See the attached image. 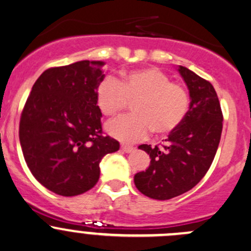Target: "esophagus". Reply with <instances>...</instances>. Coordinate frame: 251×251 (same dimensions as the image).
I'll list each match as a JSON object with an SVG mask.
<instances>
[{
    "label": "esophagus",
    "instance_id": "obj_1",
    "mask_svg": "<svg viewBox=\"0 0 251 251\" xmlns=\"http://www.w3.org/2000/svg\"><path fill=\"white\" fill-rule=\"evenodd\" d=\"M121 150L124 151V152H132V151L136 150V148L132 147V145H128V144H123L121 145Z\"/></svg>",
    "mask_w": 251,
    "mask_h": 251
}]
</instances>
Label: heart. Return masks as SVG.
I'll use <instances>...</instances> for the list:
<instances>
[{"mask_svg": "<svg viewBox=\"0 0 251 251\" xmlns=\"http://www.w3.org/2000/svg\"><path fill=\"white\" fill-rule=\"evenodd\" d=\"M96 103L106 117H115L133 102L134 114L107 124L108 133L121 142H136L149 136L173 133L183 123L191 98L182 84L157 68L128 71L120 81L104 77L95 90Z\"/></svg>", "mask_w": 251, "mask_h": 251, "instance_id": "obj_1", "label": "heart"}]
</instances>
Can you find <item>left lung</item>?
<instances>
[{
    "label": "left lung",
    "instance_id": "8db88e82",
    "mask_svg": "<svg viewBox=\"0 0 251 251\" xmlns=\"http://www.w3.org/2000/svg\"><path fill=\"white\" fill-rule=\"evenodd\" d=\"M191 95L187 117L166 143L138 149L150 155V167L134 175V184L151 199L168 200L192 189L210 169L223 130V113L210 82L180 67Z\"/></svg>",
    "mask_w": 251,
    "mask_h": 251
}]
</instances>
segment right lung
<instances>
[{"label":"right lung","instance_id":"add662e5","mask_svg":"<svg viewBox=\"0 0 251 251\" xmlns=\"http://www.w3.org/2000/svg\"><path fill=\"white\" fill-rule=\"evenodd\" d=\"M101 60L50 68L33 84L19 126L29 170L44 187L63 197L89 191L100 177L104 155L119 150L103 136L95 90L104 78Z\"/></svg>","mask_w":251,"mask_h":251}]
</instances>
